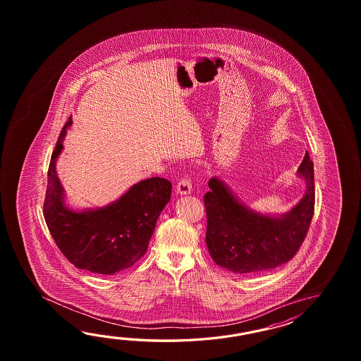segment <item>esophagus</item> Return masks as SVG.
Here are the masks:
<instances>
[{"label":"esophagus","instance_id":"34e87169","mask_svg":"<svg viewBox=\"0 0 361 361\" xmlns=\"http://www.w3.org/2000/svg\"><path fill=\"white\" fill-rule=\"evenodd\" d=\"M192 191V180L188 176H184L177 184V193L179 195H188Z\"/></svg>","mask_w":361,"mask_h":361}]
</instances>
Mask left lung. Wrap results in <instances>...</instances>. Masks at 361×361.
<instances>
[{
    "label": "left lung",
    "instance_id": "8db88e82",
    "mask_svg": "<svg viewBox=\"0 0 361 361\" xmlns=\"http://www.w3.org/2000/svg\"><path fill=\"white\" fill-rule=\"evenodd\" d=\"M305 196L281 216L259 214L240 204L218 178L209 180L204 196L207 245L213 261L235 274L276 269L300 250L314 210V162L307 152L298 168Z\"/></svg>",
    "mask_w": 361,
    "mask_h": 361
}]
</instances>
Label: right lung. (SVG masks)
<instances>
[{
	"label": "right lung",
	"instance_id": "right-lung-1",
	"mask_svg": "<svg viewBox=\"0 0 361 361\" xmlns=\"http://www.w3.org/2000/svg\"><path fill=\"white\" fill-rule=\"evenodd\" d=\"M64 125L47 170L44 216L63 255L75 267L100 275H114L131 267L145 254L162 209L169 202L171 183L160 177L134 184L115 202L97 210L72 212L64 195L55 161L61 140L71 126Z\"/></svg>",
	"mask_w": 361,
	"mask_h": 361
}]
</instances>
